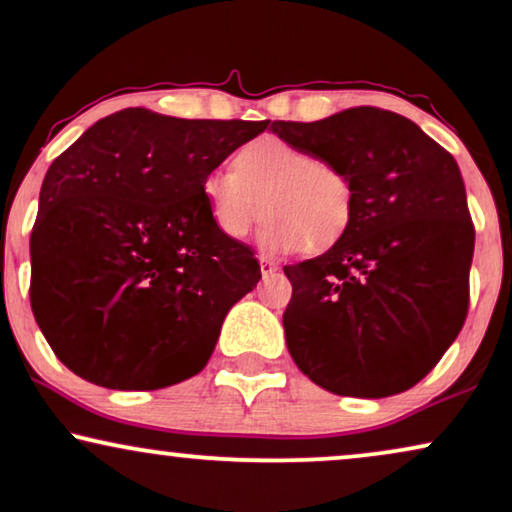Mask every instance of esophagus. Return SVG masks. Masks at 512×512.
Segmentation results:
<instances>
[{"label":"esophagus","instance_id":"34e87169","mask_svg":"<svg viewBox=\"0 0 512 512\" xmlns=\"http://www.w3.org/2000/svg\"><path fill=\"white\" fill-rule=\"evenodd\" d=\"M260 269H262V276L267 279V276H274L276 272H279V264L267 260V257H260Z\"/></svg>","mask_w":512,"mask_h":512}]
</instances>
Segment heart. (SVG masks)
<instances>
[{"label":"heart","instance_id":"1","mask_svg":"<svg viewBox=\"0 0 512 512\" xmlns=\"http://www.w3.org/2000/svg\"><path fill=\"white\" fill-rule=\"evenodd\" d=\"M230 169L205 176L202 197L226 238H245L267 209L260 245L286 255L326 250L348 231L355 209L353 181L341 166L276 135L245 143Z\"/></svg>","mask_w":512,"mask_h":512}]
</instances>
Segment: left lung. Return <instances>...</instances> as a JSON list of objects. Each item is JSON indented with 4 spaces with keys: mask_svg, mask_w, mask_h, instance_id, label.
<instances>
[{
    "mask_svg": "<svg viewBox=\"0 0 512 512\" xmlns=\"http://www.w3.org/2000/svg\"><path fill=\"white\" fill-rule=\"evenodd\" d=\"M272 131L341 166L355 193L343 238L283 267L288 353L336 396L412 389L460 334L470 303L474 226L458 164L417 123L379 107L274 121Z\"/></svg>",
    "mask_w": 512,
    "mask_h": 512,
    "instance_id": "left-lung-1",
    "label": "left lung"
}]
</instances>
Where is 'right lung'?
Segmentation results:
<instances>
[{
    "label": "right lung",
    "mask_w": 512,
    "mask_h": 512,
    "mask_svg": "<svg viewBox=\"0 0 512 512\" xmlns=\"http://www.w3.org/2000/svg\"><path fill=\"white\" fill-rule=\"evenodd\" d=\"M267 126L131 107L54 159L30 233V307L73 374L155 391L202 372L262 279L255 252L212 224L202 181Z\"/></svg>",
    "instance_id": "1"
}]
</instances>
